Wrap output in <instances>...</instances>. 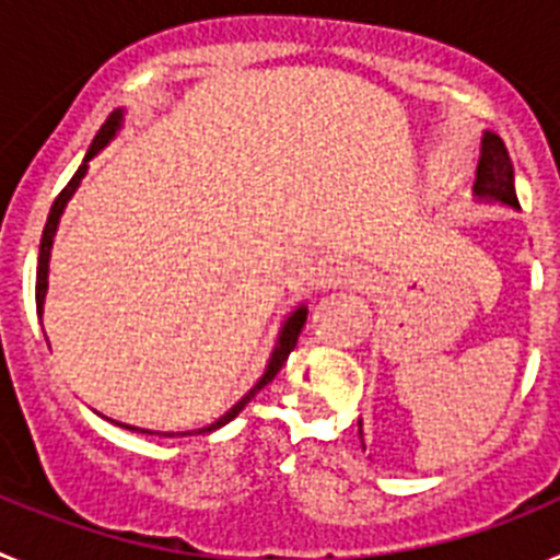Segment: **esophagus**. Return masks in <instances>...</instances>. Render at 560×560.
<instances>
[{"instance_id": "esophagus-1", "label": "esophagus", "mask_w": 560, "mask_h": 560, "mask_svg": "<svg viewBox=\"0 0 560 560\" xmlns=\"http://www.w3.org/2000/svg\"><path fill=\"white\" fill-rule=\"evenodd\" d=\"M319 285H323V289H336V285H350V289H370V285H373V280H370V275L361 269V266L345 264V260H339V264H330V266H325L323 271H319Z\"/></svg>"}]
</instances>
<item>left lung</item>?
I'll return each instance as SVG.
<instances>
[{"mask_svg": "<svg viewBox=\"0 0 560 560\" xmlns=\"http://www.w3.org/2000/svg\"><path fill=\"white\" fill-rule=\"evenodd\" d=\"M477 199L502 201L508 207H518L516 185H513V162L511 153L504 148L502 137L493 131H485L482 137V156L477 165V182H474ZM361 434V420H359Z\"/></svg>", "mask_w": 560, "mask_h": 560, "instance_id": "8db88e82", "label": "left lung"}]
</instances>
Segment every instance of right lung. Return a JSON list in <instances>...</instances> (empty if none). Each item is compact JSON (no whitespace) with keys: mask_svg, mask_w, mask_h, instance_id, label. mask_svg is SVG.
<instances>
[{"mask_svg":"<svg viewBox=\"0 0 560 560\" xmlns=\"http://www.w3.org/2000/svg\"><path fill=\"white\" fill-rule=\"evenodd\" d=\"M120 122H122V112H114L112 117H108V120H106V126L101 128V133H97V137H95V142H92V148H89V153H86V160H83V165L78 167L75 176H72V179H69V185L63 187L61 192H58V199L52 201V210H49L47 224H44L42 249H38V271H36V308H38V316H42V311H44V296H47L49 252H52V237H56V230H58V221H61L63 207H67V201L72 199V192L78 190V185H81V179H83V176H86V171H89V160H92V156H95V153L101 151V148L106 145L108 140H112L114 133H117V128H120ZM305 316H308V308H305V305H300V308H296L294 314H291L289 319H285V323H283V330H280V339H277V345H275V353H271L269 364H266V373L260 375V381H257L255 387H252L249 393L244 395V398L237 400V404H235V407L230 409V412L221 415V418L215 420V423H210V427L196 429V432H182V434H207V432H215V429H221V427H224V423H230V420L235 418V415L241 412V409H244L246 404H249V400L255 398V395L260 393V389H264L266 384H269V381L275 378L277 373H280V370H283V364H285V361H289L291 350L296 348V339H300V334H303ZM120 427L131 429V432H142V434H160V432H148V429L128 427V423H120ZM165 438H173V434H165Z\"/></svg>","mask_w":560,"mask_h":560,"instance_id":"right-lung-1","label":"right lung"}]
</instances>
